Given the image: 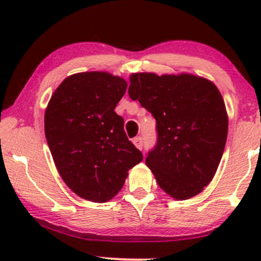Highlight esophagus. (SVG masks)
<instances>
[{"mask_svg":"<svg viewBox=\"0 0 261 261\" xmlns=\"http://www.w3.org/2000/svg\"><path fill=\"white\" fill-rule=\"evenodd\" d=\"M134 145L136 146L137 148L139 149H142V147H143V141H142V137H135L134 139Z\"/></svg>","mask_w":261,"mask_h":261,"instance_id":"esophagus-1","label":"esophagus"}]
</instances>
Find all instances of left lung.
Segmentation results:
<instances>
[{
    "label": "left lung",
    "mask_w": 261,
    "mask_h": 261,
    "mask_svg": "<svg viewBox=\"0 0 261 261\" xmlns=\"http://www.w3.org/2000/svg\"><path fill=\"white\" fill-rule=\"evenodd\" d=\"M128 95L155 119L157 143L146 164L161 189L176 200L201 193L216 173L228 133L217 87L188 73H133Z\"/></svg>",
    "instance_id": "left-lung-1"
}]
</instances>
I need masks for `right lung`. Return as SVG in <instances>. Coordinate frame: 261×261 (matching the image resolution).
Returning a JSON list of instances; mask_svg holds the SVG:
<instances>
[{
  "instance_id": "1",
  "label": "right lung",
  "mask_w": 261,
  "mask_h": 261,
  "mask_svg": "<svg viewBox=\"0 0 261 261\" xmlns=\"http://www.w3.org/2000/svg\"><path fill=\"white\" fill-rule=\"evenodd\" d=\"M127 83L108 72L67 77L45 110V136L62 180L74 194L107 202L124 185L128 169L143 160L114 109Z\"/></svg>"
}]
</instances>
